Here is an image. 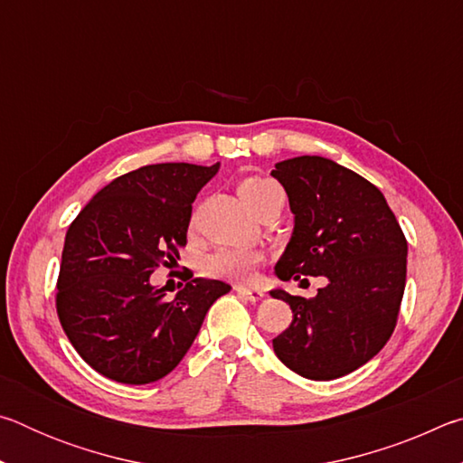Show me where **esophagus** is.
<instances>
[{
    "mask_svg": "<svg viewBox=\"0 0 463 463\" xmlns=\"http://www.w3.org/2000/svg\"><path fill=\"white\" fill-rule=\"evenodd\" d=\"M234 292H237L241 298H245L249 302H260L261 298L265 296L261 289H253V288H247V286H234Z\"/></svg>",
    "mask_w": 463,
    "mask_h": 463,
    "instance_id": "esophagus-1",
    "label": "esophagus"
}]
</instances>
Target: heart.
<instances>
[{
  "mask_svg": "<svg viewBox=\"0 0 463 463\" xmlns=\"http://www.w3.org/2000/svg\"><path fill=\"white\" fill-rule=\"evenodd\" d=\"M239 194L247 206L257 214L269 202L284 198L281 187L269 177L247 175L239 182ZM261 261V253L245 247H222L210 253L202 263V269L208 278L226 281H247Z\"/></svg>",
  "mask_w": 463,
  "mask_h": 463,
  "instance_id": "1",
  "label": "heart"
}]
</instances>
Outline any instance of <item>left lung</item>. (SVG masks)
<instances>
[{
  "instance_id": "8db88e82",
  "label": "left lung",
  "mask_w": 463,
  "mask_h": 463,
  "mask_svg": "<svg viewBox=\"0 0 463 463\" xmlns=\"http://www.w3.org/2000/svg\"><path fill=\"white\" fill-rule=\"evenodd\" d=\"M294 232L279 279L323 276L315 298L273 289L292 323L273 339L279 362L308 380H335L370 362L394 333L406 284V239L383 194L317 155L276 163Z\"/></svg>"
}]
</instances>
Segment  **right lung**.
<instances>
[{
    "label": "right lung",
    "instance_id": "1",
    "mask_svg": "<svg viewBox=\"0 0 463 463\" xmlns=\"http://www.w3.org/2000/svg\"><path fill=\"white\" fill-rule=\"evenodd\" d=\"M213 167L156 163L116 177L71 222L57 279V315L77 354L106 378L151 383L175 370L208 308L231 286L184 281L174 300L151 286L159 265L179 260L195 195Z\"/></svg>",
    "mask_w": 463,
    "mask_h": 463
}]
</instances>
